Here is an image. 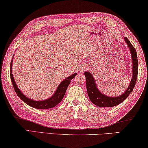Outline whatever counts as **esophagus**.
Here are the masks:
<instances>
[{"label":"esophagus","mask_w":148,"mask_h":148,"mask_svg":"<svg viewBox=\"0 0 148 148\" xmlns=\"http://www.w3.org/2000/svg\"><path fill=\"white\" fill-rule=\"evenodd\" d=\"M85 65H83L82 66H80L79 68V71L80 72H83V71H85Z\"/></svg>","instance_id":"34e87169"}]
</instances>
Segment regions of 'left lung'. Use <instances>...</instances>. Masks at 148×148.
<instances>
[{
  "mask_svg": "<svg viewBox=\"0 0 148 148\" xmlns=\"http://www.w3.org/2000/svg\"><path fill=\"white\" fill-rule=\"evenodd\" d=\"M124 39L130 49V52L132 56L133 63V76L130 82V86L125 92L120 96L117 97H109L101 94L97 88L93 76L88 72H85V76L86 77V86H87V90L88 98L92 103L99 107H114L122 103L124 101L127 96L132 92L134 87H135L136 79L138 76V59L136 51L135 48L129 41L127 37H124Z\"/></svg>",
  "mask_w": 148,
  "mask_h": 148,
  "instance_id": "1",
  "label": "left lung"
}]
</instances>
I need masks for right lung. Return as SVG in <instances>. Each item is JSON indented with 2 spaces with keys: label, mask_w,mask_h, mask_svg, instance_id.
I'll return each mask as SVG.
<instances>
[{
  "label": "right lung",
  "mask_w": 148,
  "mask_h": 148,
  "mask_svg": "<svg viewBox=\"0 0 148 148\" xmlns=\"http://www.w3.org/2000/svg\"><path fill=\"white\" fill-rule=\"evenodd\" d=\"M12 60L11 61L10 64V77L13 87H14L15 92L17 93L18 97H19L24 102H25L26 104L32 107H34V108L39 109H51L52 108V107H55L56 106H57L59 103H60V101L63 100L64 96H65L67 87H68V86L69 85L70 83L71 82L72 79H73L77 74L76 73H74V74L71 75V76H70L69 77H66V78L63 80L60 83V85H59V87H58L55 93L53 94V95L49 99L43 101H34L30 100V99L28 98L27 97H26V96L21 92V91L18 89V88L17 87V86L15 82L14 78H13V76L12 73Z\"/></svg>",
  "instance_id": "add662e5"
}]
</instances>
